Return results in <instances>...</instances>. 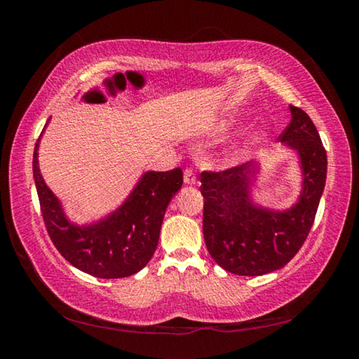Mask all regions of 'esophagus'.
<instances>
[{"label": "esophagus", "instance_id": "esophagus-1", "mask_svg": "<svg viewBox=\"0 0 359 359\" xmlns=\"http://www.w3.org/2000/svg\"><path fill=\"white\" fill-rule=\"evenodd\" d=\"M184 182H185L187 185H194V184H196V174H194L193 169H190V168L185 169Z\"/></svg>", "mask_w": 359, "mask_h": 359}]
</instances>
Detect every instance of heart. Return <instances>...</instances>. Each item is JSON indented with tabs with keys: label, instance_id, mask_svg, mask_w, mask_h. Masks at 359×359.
<instances>
[{
	"label": "heart",
	"instance_id": "heart-1",
	"mask_svg": "<svg viewBox=\"0 0 359 359\" xmlns=\"http://www.w3.org/2000/svg\"><path fill=\"white\" fill-rule=\"evenodd\" d=\"M233 128H234V123H223V125L218 126V133H222V135H223V133H228ZM261 139H263V135H261V133H255L253 137H252V144H258ZM244 154H245V151H241L239 156H242Z\"/></svg>",
	"mask_w": 359,
	"mask_h": 359
}]
</instances>
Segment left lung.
Instances as JSON below:
<instances>
[{
    "mask_svg": "<svg viewBox=\"0 0 359 359\" xmlns=\"http://www.w3.org/2000/svg\"><path fill=\"white\" fill-rule=\"evenodd\" d=\"M291 121L278 141L301 163V194L291 208L274 210L252 198L259 165L248 161L201 174L203 233L210 257L238 276H263L288 263L311 231L326 184V150L311 117L290 106Z\"/></svg>",
    "mask_w": 359,
    "mask_h": 359,
    "instance_id": "8db88e82",
    "label": "left lung"
}]
</instances>
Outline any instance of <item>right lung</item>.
Listing matches in <instances>:
<instances>
[{"mask_svg": "<svg viewBox=\"0 0 359 359\" xmlns=\"http://www.w3.org/2000/svg\"><path fill=\"white\" fill-rule=\"evenodd\" d=\"M39 139L33 154V177L42 218L57 250L77 269L98 278H121L141 271L156 250L168 204L184 184L182 169L144 172L118 209L98 222L77 224L66 217L60 199L42 179Z\"/></svg>", "mask_w": 359, "mask_h": 359, "instance_id": "obj_1", "label": "right lung"}]
</instances>
